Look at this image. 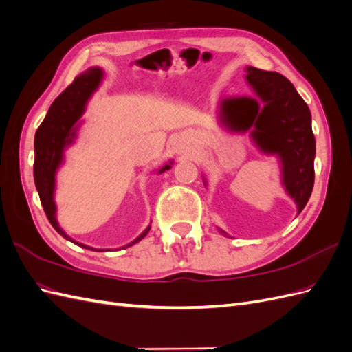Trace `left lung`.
Returning a JSON list of instances; mask_svg holds the SVG:
<instances>
[{"instance_id": "8db88e82", "label": "left lung", "mask_w": 352, "mask_h": 352, "mask_svg": "<svg viewBox=\"0 0 352 352\" xmlns=\"http://www.w3.org/2000/svg\"><path fill=\"white\" fill-rule=\"evenodd\" d=\"M264 107L252 98L225 100L221 116L230 129L248 131L264 153L278 154L283 163V184L301 212L314 186L316 140L311 113L294 85L278 72L247 67Z\"/></svg>"}]
</instances>
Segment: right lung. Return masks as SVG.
<instances>
[{"label": "right lung", "instance_id": "1", "mask_svg": "<svg viewBox=\"0 0 352 352\" xmlns=\"http://www.w3.org/2000/svg\"><path fill=\"white\" fill-rule=\"evenodd\" d=\"M102 72L97 67L89 69L79 74L69 87L63 91L58 97L51 104V107L45 116L44 122L41 123L35 133V163H34V177L41 204L44 207L45 214L63 238L72 242L65 232H63L56 220V204L52 199L54 192V175L63 160V150L69 145L74 136V123H76L83 114L85 104L89 100L91 94L97 89L101 82ZM170 166L163 167L160 172H164ZM150 230L148 228L141 236H138L131 245L140 242ZM78 243V242H74ZM83 248L92 250L87 245L78 243ZM126 248V247H124Z\"/></svg>", "mask_w": 352, "mask_h": 352}]
</instances>
